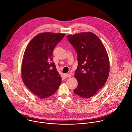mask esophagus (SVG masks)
Wrapping results in <instances>:
<instances>
[{"mask_svg": "<svg viewBox=\"0 0 132 132\" xmlns=\"http://www.w3.org/2000/svg\"><path fill=\"white\" fill-rule=\"evenodd\" d=\"M64 76H65V77H67V78H70L71 77V75H70L69 74H66L64 75Z\"/></svg>", "mask_w": 132, "mask_h": 132, "instance_id": "1", "label": "esophagus"}]
</instances>
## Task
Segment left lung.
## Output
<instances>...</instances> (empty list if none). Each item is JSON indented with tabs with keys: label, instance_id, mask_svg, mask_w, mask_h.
I'll use <instances>...</instances> for the list:
<instances>
[{
	"label": "left lung",
	"instance_id": "obj_1",
	"mask_svg": "<svg viewBox=\"0 0 132 132\" xmlns=\"http://www.w3.org/2000/svg\"><path fill=\"white\" fill-rule=\"evenodd\" d=\"M67 38L77 55L75 77L78 81L75 94L84 98L93 97L106 83L110 73V61L101 39L92 32L68 35Z\"/></svg>",
	"mask_w": 132,
	"mask_h": 132
}]
</instances>
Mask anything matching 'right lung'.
I'll return each mask as SVG.
<instances>
[{
  "label": "right lung",
  "mask_w": 132,
  "mask_h": 132,
  "mask_svg": "<svg viewBox=\"0 0 132 132\" xmlns=\"http://www.w3.org/2000/svg\"><path fill=\"white\" fill-rule=\"evenodd\" d=\"M65 35L50 32L39 34L30 41L23 54L21 67L22 81L40 99L53 95L62 82L52 55L56 45Z\"/></svg>",
  "instance_id": "right-lung-1"
}]
</instances>
